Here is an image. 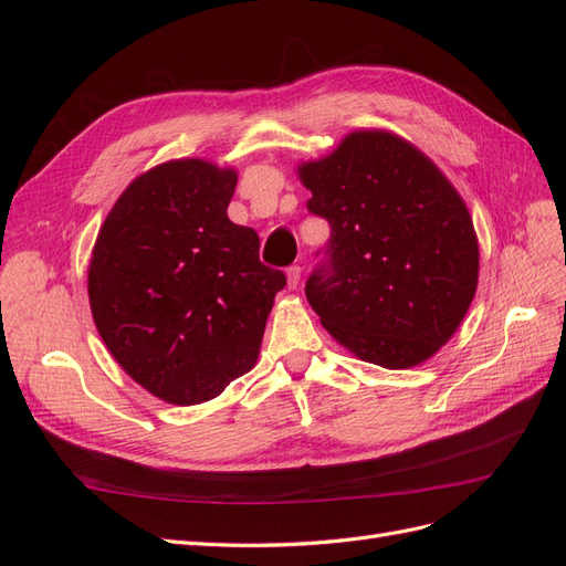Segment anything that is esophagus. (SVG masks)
<instances>
[{"label": "esophagus", "mask_w": 566, "mask_h": 566, "mask_svg": "<svg viewBox=\"0 0 566 566\" xmlns=\"http://www.w3.org/2000/svg\"><path fill=\"white\" fill-rule=\"evenodd\" d=\"M300 279H302V266H297V264L287 266V287L290 290H295L300 285Z\"/></svg>", "instance_id": "1"}]
</instances>
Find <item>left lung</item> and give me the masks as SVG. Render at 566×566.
<instances>
[{
  "label": "left lung",
  "instance_id": "obj_1",
  "mask_svg": "<svg viewBox=\"0 0 566 566\" xmlns=\"http://www.w3.org/2000/svg\"><path fill=\"white\" fill-rule=\"evenodd\" d=\"M331 241L304 293L364 361L410 368L447 345L476 290L472 217L439 167L389 132H354L300 167Z\"/></svg>",
  "mask_w": 566,
  "mask_h": 566
}]
</instances>
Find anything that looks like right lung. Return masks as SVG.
Segmentation results:
<instances>
[{"label": "right lung", "instance_id": "obj_1", "mask_svg": "<svg viewBox=\"0 0 566 566\" xmlns=\"http://www.w3.org/2000/svg\"><path fill=\"white\" fill-rule=\"evenodd\" d=\"M233 169L172 160L134 179L98 231L90 304L98 335L158 399L219 397L260 354L285 273L260 262V235L227 208Z\"/></svg>", "mask_w": 566, "mask_h": 566}]
</instances>
